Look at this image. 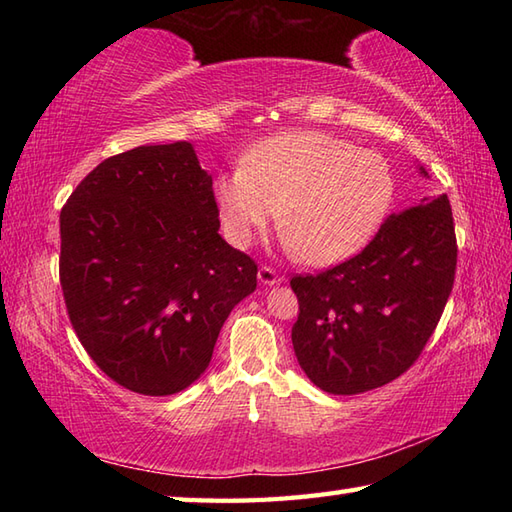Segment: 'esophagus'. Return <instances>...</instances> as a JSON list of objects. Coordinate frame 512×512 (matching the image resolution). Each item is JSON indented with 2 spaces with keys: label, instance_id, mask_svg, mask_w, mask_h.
<instances>
[{
  "label": "esophagus",
  "instance_id": "obj_1",
  "mask_svg": "<svg viewBox=\"0 0 512 512\" xmlns=\"http://www.w3.org/2000/svg\"><path fill=\"white\" fill-rule=\"evenodd\" d=\"M257 279H259V284H262V286H275V284H281V281H284V277H281L277 270H273L270 266L259 268Z\"/></svg>",
  "mask_w": 512,
  "mask_h": 512
}]
</instances>
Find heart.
Here are the masks:
<instances>
[{
    "label": "heart",
    "instance_id": "heart-1",
    "mask_svg": "<svg viewBox=\"0 0 512 512\" xmlns=\"http://www.w3.org/2000/svg\"><path fill=\"white\" fill-rule=\"evenodd\" d=\"M394 189V173L374 151L321 132H286L220 173L213 202L235 248L253 244L279 215L288 250L310 266H332L372 239Z\"/></svg>",
    "mask_w": 512,
    "mask_h": 512
}]
</instances>
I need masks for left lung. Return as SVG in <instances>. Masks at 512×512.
Wrapping results in <instances>:
<instances>
[{
    "mask_svg": "<svg viewBox=\"0 0 512 512\" xmlns=\"http://www.w3.org/2000/svg\"><path fill=\"white\" fill-rule=\"evenodd\" d=\"M455 262L451 204L442 193L389 215L356 257L292 277L299 299L292 347L303 372L334 396L363 394L407 372L447 306Z\"/></svg>",
    "mask_w": 512,
    "mask_h": 512,
    "instance_id": "obj_1",
    "label": "left lung"
}]
</instances>
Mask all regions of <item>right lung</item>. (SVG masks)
I'll list each match as a JSON object with an SVG mask.
<instances>
[{
  "label": "right lung",
  "instance_id": "add662e5",
  "mask_svg": "<svg viewBox=\"0 0 512 512\" xmlns=\"http://www.w3.org/2000/svg\"><path fill=\"white\" fill-rule=\"evenodd\" d=\"M213 178L187 140L103 160L61 209L59 275L74 332L129 391L169 396L211 363L257 266L217 233Z\"/></svg>",
  "mask_w": 512,
  "mask_h": 512
}]
</instances>
